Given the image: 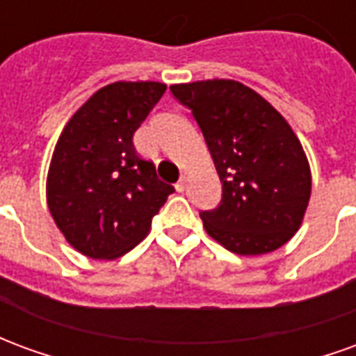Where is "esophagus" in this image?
Listing matches in <instances>:
<instances>
[{
    "instance_id": "esophagus-1",
    "label": "esophagus",
    "mask_w": 356,
    "mask_h": 356,
    "mask_svg": "<svg viewBox=\"0 0 356 356\" xmlns=\"http://www.w3.org/2000/svg\"><path fill=\"white\" fill-rule=\"evenodd\" d=\"M175 188H177V193H183V191H185V188H186V175H181V179L177 181Z\"/></svg>"
}]
</instances>
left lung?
Listing matches in <instances>:
<instances>
[{
  "label": "left lung",
  "mask_w": 356,
  "mask_h": 356,
  "mask_svg": "<svg viewBox=\"0 0 356 356\" xmlns=\"http://www.w3.org/2000/svg\"><path fill=\"white\" fill-rule=\"evenodd\" d=\"M193 112L221 179L219 206L200 211L211 238L238 255H261L298 232L311 170L288 122L254 89L232 80L171 86Z\"/></svg>",
  "instance_id": "obj_1"
}]
</instances>
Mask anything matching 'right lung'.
Listing matches in <instances>:
<instances>
[{"label":"right lung","mask_w":356,"mask_h":356,"mask_svg":"<svg viewBox=\"0 0 356 356\" xmlns=\"http://www.w3.org/2000/svg\"><path fill=\"white\" fill-rule=\"evenodd\" d=\"M165 83L116 81L66 124L47 175V206L68 244L114 259L139 244L175 188L133 147V133L162 99Z\"/></svg>","instance_id":"1"}]
</instances>
